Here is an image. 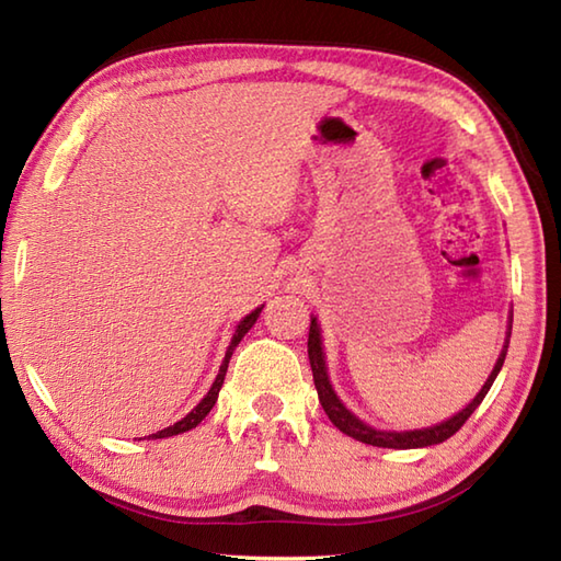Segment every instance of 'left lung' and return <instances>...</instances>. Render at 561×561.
Segmentation results:
<instances>
[{
    "label": "left lung",
    "mask_w": 561,
    "mask_h": 561,
    "mask_svg": "<svg viewBox=\"0 0 561 561\" xmlns=\"http://www.w3.org/2000/svg\"><path fill=\"white\" fill-rule=\"evenodd\" d=\"M511 324H513V314L508 319V334H506V344L504 351H501V356L494 365V370L486 377V382L479 394L472 399L470 404H467L462 411H457L455 416H450L448 421H443V424H436L431 428H419V431H377L368 424H363L358 416H353L351 411L341 404V399L336 397L334 387L329 382V375H327V360H324V351H322V334H319V324L317 319L312 317V324H310V339H307V353H310V365H312V377H314V387H317V394H319V404L327 411V416L331 424H334L341 433H346V436L356 438L360 443H368V445H377V448H394V450H409V448H426V445H438L443 440H448L450 436H455L457 431L462 428V424L467 419L474 414V409L482 404V399L486 397V392L491 390V385H494L496 375L501 370V365L506 360V351H508V339H511Z\"/></svg>",
    "instance_id": "8db88e82"
}]
</instances>
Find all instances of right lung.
<instances>
[{
	"instance_id": "add662e5",
	"label": "right lung",
	"mask_w": 561,
	"mask_h": 561,
	"mask_svg": "<svg viewBox=\"0 0 561 561\" xmlns=\"http://www.w3.org/2000/svg\"><path fill=\"white\" fill-rule=\"evenodd\" d=\"M261 310H264V305L256 307L254 312L247 314V317L242 319V322L237 324V329H234V336H232V341H230V346H227L225 360H222V365H220V373H217V377H215V382H213V387L208 390V394H205V397L201 399V404H198L196 409H193V411H188V414H186L184 419L176 421L174 426L157 431V433H152V436H147V438H169V436H179V433H186V431H191V428H196V426L201 424V421L210 414V409L215 407V402H217V394H220V387H222V382H225V373H227V365H230L232 353H234V348L239 346V341L244 339L247 331L256 324V319H259Z\"/></svg>"
}]
</instances>
